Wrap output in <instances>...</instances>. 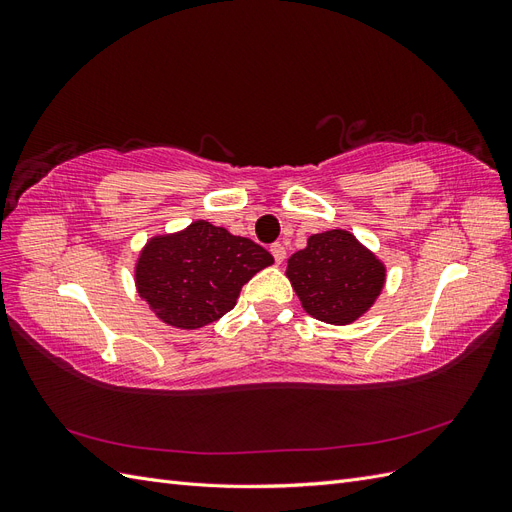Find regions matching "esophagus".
Here are the masks:
<instances>
[{
	"instance_id": "1",
	"label": "esophagus",
	"mask_w": 512,
	"mask_h": 512,
	"mask_svg": "<svg viewBox=\"0 0 512 512\" xmlns=\"http://www.w3.org/2000/svg\"><path fill=\"white\" fill-rule=\"evenodd\" d=\"M271 254H273L277 265H280V262H284V258H286V247L282 243H273L271 245Z\"/></svg>"
}]
</instances>
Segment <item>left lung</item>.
<instances>
[{"label": "left lung", "instance_id": "left-lung-1", "mask_svg": "<svg viewBox=\"0 0 512 512\" xmlns=\"http://www.w3.org/2000/svg\"><path fill=\"white\" fill-rule=\"evenodd\" d=\"M286 277L309 316L327 324H350L376 303L386 267L348 230H327L307 239L288 258Z\"/></svg>", "mask_w": 512, "mask_h": 512}]
</instances>
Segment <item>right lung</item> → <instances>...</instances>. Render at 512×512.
I'll return each instance as SVG.
<instances>
[{
	"instance_id": "add662e5",
	"label": "right lung",
	"mask_w": 512,
	"mask_h": 512,
	"mask_svg": "<svg viewBox=\"0 0 512 512\" xmlns=\"http://www.w3.org/2000/svg\"><path fill=\"white\" fill-rule=\"evenodd\" d=\"M271 262L252 239L196 220L173 235L151 237L138 254L134 282L162 322L192 331L230 312L243 284Z\"/></svg>"
}]
</instances>
